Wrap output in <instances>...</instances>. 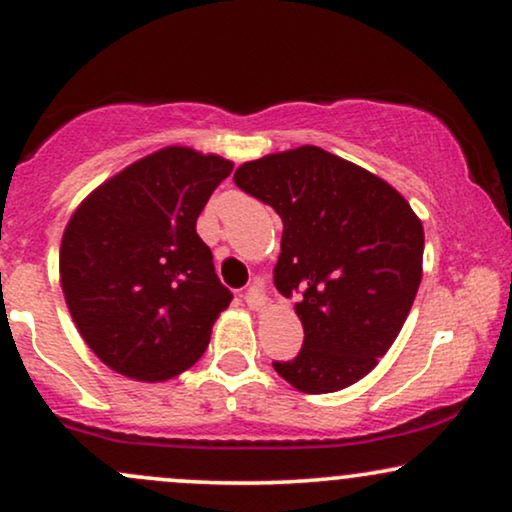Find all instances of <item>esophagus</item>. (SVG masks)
Instances as JSON below:
<instances>
[{"label":"esophagus","instance_id":"obj_1","mask_svg":"<svg viewBox=\"0 0 512 512\" xmlns=\"http://www.w3.org/2000/svg\"><path fill=\"white\" fill-rule=\"evenodd\" d=\"M244 300H247L251 310H261V307H265V303H268V298H265V291L261 286H249L247 293H244Z\"/></svg>","mask_w":512,"mask_h":512}]
</instances>
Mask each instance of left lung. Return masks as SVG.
<instances>
[{
	"instance_id": "left-lung-1",
	"label": "left lung",
	"mask_w": 512,
	"mask_h": 512,
	"mask_svg": "<svg viewBox=\"0 0 512 512\" xmlns=\"http://www.w3.org/2000/svg\"><path fill=\"white\" fill-rule=\"evenodd\" d=\"M233 179L284 223L272 275L282 296H298L305 340L296 359L272 366L303 394L359 382L410 314L422 282V221L394 186L319 146L249 160Z\"/></svg>"
}]
</instances>
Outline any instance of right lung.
<instances>
[{
  "label": "right lung",
  "instance_id": "1",
  "mask_svg": "<svg viewBox=\"0 0 512 512\" xmlns=\"http://www.w3.org/2000/svg\"><path fill=\"white\" fill-rule=\"evenodd\" d=\"M233 172L216 153L165 146L76 207L60 244V284L97 359L139 382L172 380L205 354L233 300L195 223Z\"/></svg>",
  "mask_w": 512,
  "mask_h": 512
}]
</instances>
